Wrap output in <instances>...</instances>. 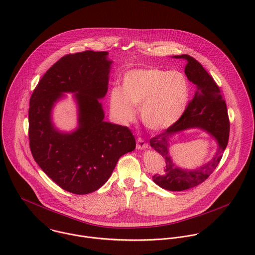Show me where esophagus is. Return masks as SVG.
Returning a JSON list of instances; mask_svg holds the SVG:
<instances>
[{
    "label": "esophagus",
    "instance_id": "34e87169",
    "mask_svg": "<svg viewBox=\"0 0 255 255\" xmlns=\"http://www.w3.org/2000/svg\"><path fill=\"white\" fill-rule=\"evenodd\" d=\"M136 147H137V149H146V148H148V143L144 139L138 138Z\"/></svg>",
    "mask_w": 255,
    "mask_h": 255
}]
</instances>
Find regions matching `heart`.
I'll return each mask as SVG.
<instances>
[{
  "instance_id": "heart-1",
  "label": "heart",
  "mask_w": 255,
  "mask_h": 255,
  "mask_svg": "<svg viewBox=\"0 0 255 255\" xmlns=\"http://www.w3.org/2000/svg\"><path fill=\"white\" fill-rule=\"evenodd\" d=\"M122 89L111 90L112 113L128 122L134 116L133 106L140 107L142 122L152 131L173 126L184 114L190 98V82L184 73L157 67L127 71Z\"/></svg>"
}]
</instances>
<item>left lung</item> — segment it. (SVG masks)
<instances>
[{
	"mask_svg": "<svg viewBox=\"0 0 255 255\" xmlns=\"http://www.w3.org/2000/svg\"><path fill=\"white\" fill-rule=\"evenodd\" d=\"M174 57L187 59L185 73L188 79L197 85V91L181 118L173 126L151 138L150 145L165 159L166 163L164 172L154 175L153 181L165 190L181 192L204 183L219 166L230 138V119L221 89L204 66L188 54ZM192 127H199L211 132L220 147L210 163L189 171L178 168L171 161L168 155V138L179 130Z\"/></svg>",
	"mask_w": 255,
	"mask_h": 255,
	"instance_id": "8db88e82",
	"label": "left lung"
}]
</instances>
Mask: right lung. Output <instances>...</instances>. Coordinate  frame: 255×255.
I'll list each match as a JSON object with an SVG mask.
<instances>
[{
	"label": "right lung",
	"mask_w": 255,
	"mask_h": 255,
	"mask_svg": "<svg viewBox=\"0 0 255 255\" xmlns=\"http://www.w3.org/2000/svg\"><path fill=\"white\" fill-rule=\"evenodd\" d=\"M106 51L85 50L57 60L35 86L28 108L29 149L40 169L58 187L75 195L95 192L110 178L119 158L136 147L126 126L105 122L99 98L107 92L111 61ZM62 92H78L80 127L57 132L50 122Z\"/></svg>",
	"instance_id": "add662e5"
}]
</instances>
